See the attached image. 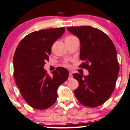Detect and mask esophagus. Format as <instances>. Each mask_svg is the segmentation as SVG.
Segmentation results:
<instances>
[{"mask_svg": "<svg viewBox=\"0 0 130 130\" xmlns=\"http://www.w3.org/2000/svg\"><path fill=\"white\" fill-rule=\"evenodd\" d=\"M72 78H73L72 73L71 72H69V79H71Z\"/></svg>", "mask_w": 130, "mask_h": 130, "instance_id": "34e87169", "label": "esophagus"}]
</instances>
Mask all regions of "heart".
<instances>
[{
  "instance_id": "b5f03b06",
  "label": "heart",
  "mask_w": 130,
  "mask_h": 130,
  "mask_svg": "<svg viewBox=\"0 0 130 130\" xmlns=\"http://www.w3.org/2000/svg\"><path fill=\"white\" fill-rule=\"evenodd\" d=\"M75 38H76V37L74 36H69L67 37L66 38L65 41L66 40H73V39H75Z\"/></svg>"
}]
</instances>
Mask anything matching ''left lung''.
Here are the masks:
<instances>
[{"instance_id": "left-lung-1", "label": "left lung", "mask_w": 130, "mask_h": 130, "mask_svg": "<svg viewBox=\"0 0 130 130\" xmlns=\"http://www.w3.org/2000/svg\"><path fill=\"white\" fill-rule=\"evenodd\" d=\"M67 29L79 38L80 68L89 70L87 76L75 73L79 83L75 95L86 107H96L106 102L114 90L119 72L116 47L111 39L98 29L83 26Z\"/></svg>"}]
</instances>
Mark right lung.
<instances>
[{"mask_svg":"<svg viewBox=\"0 0 130 130\" xmlns=\"http://www.w3.org/2000/svg\"><path fill=\"white\" fill-rule=\"evenodd\" d=\"M65 32L64 27L30 33L20 42L13 58L14 76L22 97L35 109L44 110L57 99V89L69 77V72L58 68L50 76L44 69L51 48Z\"/></svg>","mask_w":130,"mask_h":130,"instance_id":"add662e5","label":"right lung"}]
</instances>
